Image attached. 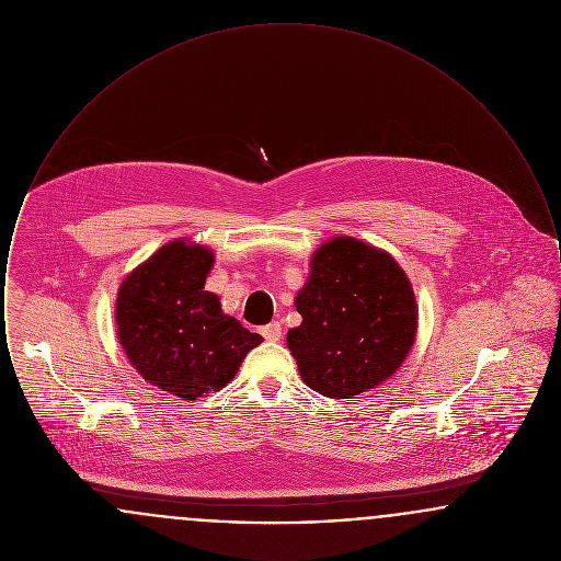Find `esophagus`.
<instances>
[{
	"mask_svg": "<svg viewBox=\"0 0 561 561\" xmlns=\"http://www.w3.org/2000/svg\"><path fill=\"white\" fill-rule=\"evenodd\" d=\"M261 334L271 341V343H275V341H279V336H282V325H279V321H271L268 325H265L263 330H261Z\"/></svg>",
	"mask_w": 561,
	"mask_h": 561,
	"instance_id": "esophagus-1",
	"label": "esophagus"
}]
</instances>
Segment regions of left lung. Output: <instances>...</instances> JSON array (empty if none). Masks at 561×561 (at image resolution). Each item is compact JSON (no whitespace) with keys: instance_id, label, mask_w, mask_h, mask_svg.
<instances>
[{"instance_id":"1","label":"left lung","mask_w":561,"mask_h":561,"mask_svg":"<svg viewBox=\"0 0 561 561\" xmlns=\"http://www.w3.org/2000/svg\"><path fill=\"white\" fill-rule=\"evenodd\" d=\"M294 305L302 321L288 330V348L305 385L323 398L348 400L378 387L416 339L408 275L391 254L355 238L316 250Z\"/></svg>"}]
</instances>
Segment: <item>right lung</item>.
I'll return each mask as SVG.
<instances>
[{"label":"right lung","mask_w":561,"mask_h":561,"mask_svg":"<svg viewBox=\"0 0 561 561\" xmlns=\"http://www.w3.org/2000/svg\"><path fill=\"white\" fill-rule=\"evenodd\" d=\"M213 263L206 245L170 241L134 268L115 300L119 345L136 373L187 401L220 391L263 343L204 290Z\"/></svg>","instance_id":"1"}]
</instances>
